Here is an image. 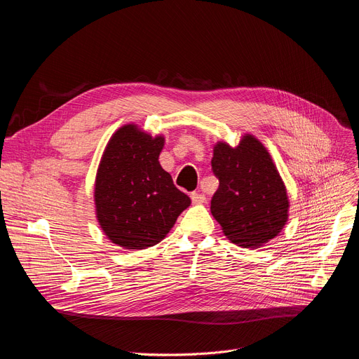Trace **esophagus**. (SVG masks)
<instances>
[{
  "label": "esophagus",
  "mask_w": 359,
  "mask_h": 359,
  "mask_svg": "<svg viewBox=\"0 0 359 359\" xmlns=\"http://www.w3.org/2000/svg\"><path fill=\"white\" fill-rule=\"evenodd\" d=\"M191 200L194 204H203L205 201V196L201 193H191Z\"/></svg>",
  "instance_id": "esophagus-1"
}]
</instances>
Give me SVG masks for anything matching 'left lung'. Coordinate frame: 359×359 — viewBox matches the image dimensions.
<instances>
[{"mask_svg": "<svg viewBox=\"0 0 359 359\" xmlns=\"http://www.w3.org/2000/svg\"><path fill=\"white\" fill-rule=\"evenodd\" d=\"M212 166L220 184L210 210L224 236L242 248H259L276 238L288 222L290 200L261 140L249 133L236 146L219 140Z\"/></svg>", "mask_w": 359, "mask_h": 359, "instance_id": "left-lung-1", "label": "left lung"}]
</instances>
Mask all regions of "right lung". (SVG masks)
I'll return each instance as SVG.
<instances>
[{"label":"right lung","instance_id":"1","mask_svg":"<svg viewBox=\"0 0 359 359\" xmlns=\"http://www.w3.org/2000/svg\"><path fill=\"white\" fill-rule=\"evenodd\" d=\"M165 136L137 124L118 128L102 152L94 184L95 217L114 245L139 250L159 243L191 204L159 163Z\"/></svg>","mask_w":359,"mask_h":359}]
</instances>
